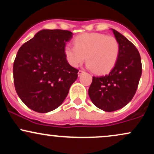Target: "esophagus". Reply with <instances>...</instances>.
I'll use <instances>...</instances> for the list:
<instances>
[{
    "instance_id": "esophagus-1",
    "label": "esophagus",
    "mask_w": 154,
    "mask_h": 154,
    "mask_svg": "<svg viewBox=\"0 0 154 154\" xmlns=\"http://www.w3.org/2000/svg\"><path fill=\"white\" fill-rule=\"evenodd\" d=\"M82 72H83L82 70H79V72H78V75L80 76V75L82 73Z\"/></svg>"
}]
</instances>
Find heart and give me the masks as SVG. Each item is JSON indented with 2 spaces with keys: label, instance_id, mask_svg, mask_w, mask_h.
<instances>
[{
  "label": "heart",
  "instance_id": "heart-1",
  "mask_svg": "<svg viewBox=\"0 0 154 154\" xmlns=\"http://www.w3.org/2000/svg\"><path fill=\"white\" fill-rule=\"evenodd\" d=\"M75 46L65 45L66 59L70 65L77 67L85 60L88 67L95 73L109 72L116 65L120 53L119 43L113 36L102 33H84L74 40Z\"/></svg>",
  "mask_w": 154,
  "mask_h": 154
}]
</instances>
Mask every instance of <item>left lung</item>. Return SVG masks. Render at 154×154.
Wrapping results in <instances>:
<instances>
[{
    "label": "left lung",
    "mask_w": 154,
    "mask_h": 154,
    "mask_svg": "<svg viewBox=\"0 0 154 154\" xmlns=\"http://www.w3.org/2000/svg\"><path fill=\"white\" fill-rule=\"evenodd\" d=\"M112 31L119 43V59L109 75L93 77L88 90L93 104L108 112L122 109L132 99L142 75L137 49L121 33L114 29Z\"/></svg>",
    "instance_id": "left-lung-1"
}]
</instances>
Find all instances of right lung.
I'll list each match as a JSON object with an SVG mask.
<instances>
[{"label": "right lung", "mask_w": 154, "mask_h": 154, "mask_svg": "<svg viewBox=\"0 0 154 154\" xmlns=\"http://www.w3.org/2000/svg\"><path fill=\"white\" fill-rule=\"evenodd\" d=\"M73 33L62 29H42L24 43L14 62L17 93L28 108L47 113L63 103L78 70L65 56L66 42Z\"/></svg>", "instance_id": "1"}]
</instances>
